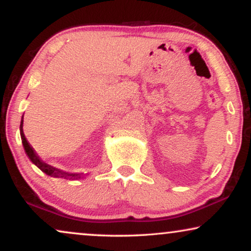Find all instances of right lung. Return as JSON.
Here are the masks:
<instances>
[{"mask_svg":"<svg viewBox=\"0 0 251 251\" xmlns=\"http://www.w3.org/2000/svg\"><path fill=\"white\" fill-rule=\"evenodd\" d=\"M23 119L24 118H22V122H20V136H22V142H23L24 149H25V152L27 155H28L30 161H32V162L35 164L39 169L42 170L44 174H47L48 176L56 177V178H64V179H80V178L82 177L81 174H70V173H66V171L57 169V168H54L52 166H50V164L43 162V161L41 160L39 156H37L35 151H34L33 147L30 146V144L27 142L26 137H25V135H24V131H23L24 120Z\"/></svg>","mask_w":251,"mask_h":251,"instance_id":"1","label":"right lung"}]
</instances>
